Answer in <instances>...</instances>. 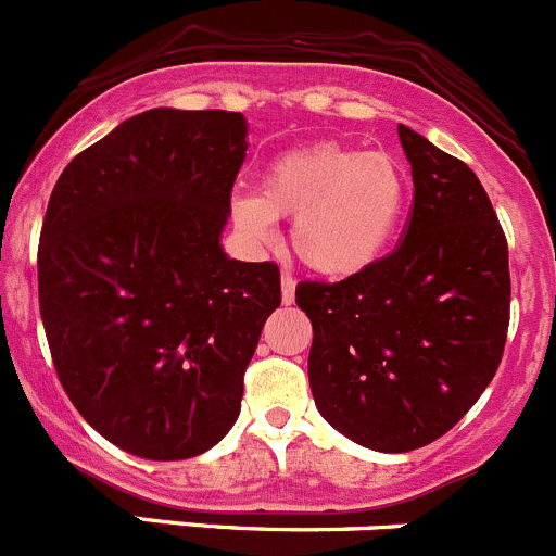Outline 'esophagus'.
<instances>
[{
    "mask_svg": "<svg viewBox=\"0 0 556 556\" xmlns=\"http://www.w3.org/2000/svg\"><path fill=\"white\" fill-rule=\"evenodd\" d=\"M294 286L296 280L291 278V273H283V276H280V300H283V305H291V302H294Z\"/></svg>",
    "mask_w": 556,
    "mask_h": 556,
    "instance_id": "34e87169",
    "label": "esophagus"
}]
</instances>
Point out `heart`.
Instances as JSON below:
<instances>
[{"label":"heart","instance_id":"obj_1","mask_svg":"<svg viewBox=\"0 0 556 556\" xmlns=\"http://www.w3.org/2000/svg\"><path fill=\"white\" fill-rule=\"evenodd\" d=\"M408 173L387 151L313 142L273 159L260 194L232 200L235 227L270 243L276 218H294L291 245L311 270L345 278L383 256L403 224Z\"/></svg>","mask_w":556,"mask_h":556}]
</instances>
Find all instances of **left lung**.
Returning <instances> with one entry per match:
<instances>
[{
	"label": "left lung",
	"instance_id": "8db88e82",
	"mask_svg": "<svg viewBox=\"0 0 556 556\" xmlns=\"http://www.w3.org/2000/svg\"><path fill=\"white\" fill-rule=\"evenodd\" d=\"M414 205L392 254L338 283L302 280L316 408L345 438L403 454L446 435L503 359L508 240L465 162L397 126Z\"/></svg>",
	"mask_w": 556,
	"mask_h": 556
}]
</instances>
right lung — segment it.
Masks as SVG:
<instances>
[{
	"mask_svg": "<svg viewBox=\"0 0 556 556\" xmlns=\"http://www.w3.org/2000/svg\"><path fill=\"white\" fill-rule=\"evenodd\" d=\"M245 118L156 108L59 175L37 249L40 316L64 392L124 452L189 459L238 421L280 305L276 262L222 251Z\"/></svg>",
	"mask_w": 556,
	"mask_h": 556,
	"instance_id": "add662e5",
	"label": "right lung"
}]
</instances>
